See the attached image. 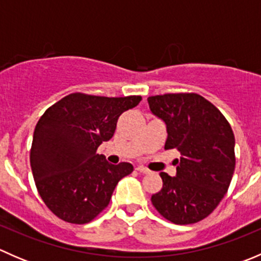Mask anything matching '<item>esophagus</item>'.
Segmentation results:
<instances>
[{
	"label": "esophagus",
	"instance_id": "obj_1",
	"mask_svg": "<svg viewBox=\"0 0 261 261\" xmlns=\"http://www.w3.org/2000/svg\"><path fill=\"white\" fill-rule=\"evenodd\" d=\"M136 170L140 173H143V174H147V173H150V170L147 169V168L143 167V165H138V167H136Z\"/></svg>",
	"mask_w": 261,
	"mask_h": 261
}]
</instances>
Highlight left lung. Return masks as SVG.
Listing matches in <instances>:
<instances>
[{"label":"left lung","instance_id":"1","mask_svg":"<svg viewBox=\"0 0 261 261\" xmlns=\"http://www.w3.org/2000/svg\"><path fill=\"white\" fill-rule=\"evenodd\" d=\"M152 115L167 125L164 149H177V174L162 172L163 188L152 206L177 225L206 218L227 192L235 170V136L225 116L197 93L147 98Z\"/></svg>","mask_w":261,"mask_h":261}]
</instances>
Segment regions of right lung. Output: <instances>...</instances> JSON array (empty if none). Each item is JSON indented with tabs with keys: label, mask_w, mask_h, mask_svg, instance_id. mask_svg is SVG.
I'll return each mask as SVG.
<instances>
[{
	"label": "right lung",
	"mask_w": 261,
	"mask_h": 261,
	"mask_svg": "<svg viewBox=\"0 0 261 261\" xmlns=\"http://www.w3.org/2000/svg\"><path fill=\"white\" fill-rule=\"evenodd\" d=\"M140 96H65L36 123L30 164L46 207L70 223L91 222L110 203L117 183L133 173L130 163L110 164L97 149L114 136L122 112Z\"/></svg>",
	"instance_id": "add662e5"
}]
</instances>
